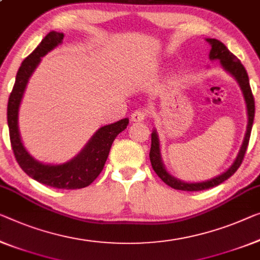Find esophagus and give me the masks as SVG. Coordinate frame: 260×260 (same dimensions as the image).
I'll use <instances>...</instances> for the list:
<instances>
[{"label": "esophagus", "mask_w": 260, "mask_h": 260, "mask_svg": "<svg viewBox=\"0 0 260 260\" xmlns=\"http://www.w3.org/2000/svg\"><path fill=\"white\" fill-rule=\"evenodd\" d=\"M147 113L143 109L135 110L133 114H131V121L133 122H143L144 119H146Z\"/></svg>", "instance_id": "esophagus-1"}]
</instances>
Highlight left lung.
<instances>
[{"mask_svg":"<svg viewBox=\"0 0 260 260\" xmlns=\"http://www.w3.org/2000/svg\"><path fill=\"white\" fill-rule=\"evenodd\" d=\"M211 45V50L209 53V58L211 60H217L221 61L223 69L225 71L229 72L234 75L235 78L241 86L243 95L245 98V102H246V108H247V116H249V122H247V129H246V134L244 137V142H243V145L239 150V153L237 155L236 160L231 165V167L224 173L218 175V177L211 179L209 181L206 182H198V183H187V182H182L180 180H177V179L171 177V175L167 173L165 167H164L162 162H161V158H160V149H159V141H158V136L155 134V131H153L152 135H151V149H150V160H151V165H152L153 170L159 178L169 185L170 187L174 189H179V190H185V191H198V190H205V189H209L213 188V187L219 185L223 181H225L229 179L231 175H233L235 172L238 170V167L241 166V164L243 162V159H244V155L246 152L247 145H249V141H250V135H251V129H252V124H253V118H254V99L252 95V90H251L250 87V82H249V77H247L246 70L244 69V66L242 65V62L239 61V59L234 55L231 52L226 49V46L224 44L221 43L217 39H211L208 38L207 39Z\"/></svg>","mask_w":260,"mask_h":260,"instance_id":"left-lung-1","label":"left lung"}]
</instances>
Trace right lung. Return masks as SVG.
<instances>
[{"label": "right lung", "mask_w": 260, "mask_h": 260, "mask_svg": "<svg viewBox=\"0 0 260 260\" xmlns=\"http://www.w3.org/2000/svg\"><path fill=\"white\" fill-rule=\"evenodd\" d=\"M63 34L51 31L44 37L32 53L27 55L22 62L16 75L14 88L11 90L7 108L8 126H9L10 143L16 160L25 173L43 185L59 189H80L89 186L103 170L109 154L111 144L116 136L125 129L129 119L123 118L113 124L102 126L93 136L82 152L62 165H44L36 161L24 149L19 137L17 125L18 107L21 103L27 80L47 52L60 45Z\"/></svg>", "instance_id": "right-lung-1"}]
</instances>
